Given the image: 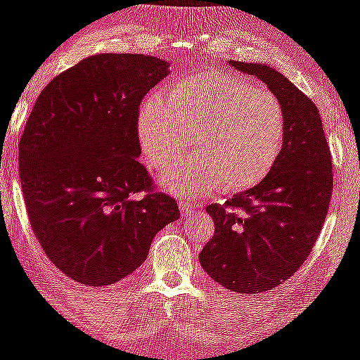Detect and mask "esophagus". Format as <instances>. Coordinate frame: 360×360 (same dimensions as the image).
<instances>
[{
	"label": "esophagus",
	"mask_w": 360,
	"mask_h": 360,
	"mask_svg": "<svg viewBox=\"0 0 360 360\" xmlns=\"http://www.w3.org/2000/svg\"><path fill=\"white\" fill-rule=\"evenodd\" d=\"M179 210H181V215H183V217H191V215L195 214L196 207L190 202H179Z\"/></svg>",
	"instance_id": "obj_1"
}]
</instances>
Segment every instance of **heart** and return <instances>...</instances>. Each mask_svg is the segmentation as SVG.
Segmentation results:
<instances>
[{
  "mask_svg": "<svg viewBox=\"0 0 360 360\" xmlns=\"http://www.w3.org/2000/svg\"><path fill=\"white\" fill-rule=\"evenodd\" d=\"M286 120L271 91L226 72L188 75L167 94H153L138 115V139L151 169L172 164L158 183L176 196L205 195L215 188L240 193L262 183L283 150Z\"/></svg>",
  "mask_w": 360,
  "mask_h": 360,
  "instance_id": "b5f03b06",
  "label": "heart"
}]
</instances>
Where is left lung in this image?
<instances>
[{
    "mask_svg": "<svg viewBox=\"0 0 360 360\" xmlns=\"http://www.w3.org/2000/svg\"><path fill=\"white\" fill-rule=\"evenodd\" d=\"M229 65L267 84L286 120L283 150L266 179L207 207L215 233L200 264L224 288L252 295L281 285L312 252L330 207L333 169L312 100L269 65L234 60Z\"/></svg>",
    "mask_w": 360,
    "mask_h": 360,
    "instance_id": "obj_1",
    "label": "left lung"
}]
</instances>
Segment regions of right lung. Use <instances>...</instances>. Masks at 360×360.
<instances>
[{
  "instance_id": "add662e5",
  "label": "right lung",
  "mask_w": 360,
  "mask_h": 360,
  "mask_svg": "<svg viewBox=\"0 0 360 360\" xmlns=\"http://www.w3.org/2000/svg\"><path fill=\"white\" fill-rule=\"evenodd\" d=\"M170 72L151 55L100 53L56 75L30 112L18 169L34 234L48 259L86 286L120 281L155 234L179 219L139 164V103Z\"/></svg>"
}]
</instances>
